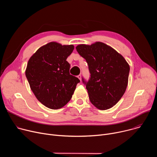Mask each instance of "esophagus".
Wrapping results in <instances>:
<instances>
[{"label":"esophagus","mask_w":157,"mask_h":157,"mask_svg":"<svg viewBox=\"0 0 157 157\" xmlns=\"http://www.w3.org/2000/svg\"><path fill=\"white\" fill-rule=\"evenodd\" d=\"M78 79L80 80V81H81V75H78Z\"/></svg>","instance_id":"1"}]
</instances>
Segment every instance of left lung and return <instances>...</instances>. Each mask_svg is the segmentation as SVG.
Instances as JSON below:
<instances>
[{
	"label": "left lung",
	"mask_w": 157,
	"mask_h": 157,
	"mask_svg": "<svg viewBox=\"0 0 157 157\" xmlns=\"http://www.w3.org/2000/svg\"><path fill=\"white\" fill-rule=\"evenodd\" d=\"M76 48L87 63L91 74L88 81L82 78L91 102L100 110L113 107L125 92L128 64L114 48L102 42L79 44Z\"/></svg>",
	"instance_id": "obj_1"
}]
</instances>
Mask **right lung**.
<instances>
[{"mask_svg":"<svg viewBox=\"0 0 157 157\" xmlns=\"http://www.w3.org/2000/svg\"><path fill=\"white\" fill-rule=\"evenodd\" d=\"M74 46L50 42L40 47L29 59L25 75L32 91L44 106L58 109L72 98L79 79L70 74L66 61Z\"/></svg>","mask_w":157,"mask_h":157,"instance_id":"1","label":"right lung"}]
</instances>
